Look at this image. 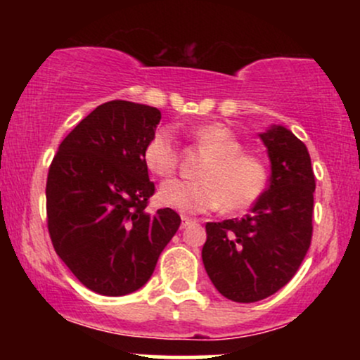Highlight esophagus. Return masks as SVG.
I'll return each instance as SVG.
<instances>
[{"mask_svg":"<svg viewBox=\"0 0 360 360\" xmlns=\"http://www.w3.org/2000/svg\"><path fill=\"white\" fill-rule=\"evenodd\" d=\"M193 223H196V220H193V218L189 217H183L181 218V229H186V226L193 225Z\"/></svg>","mask_w":360,"mask_h":360,"instance_id":"obj_1","label":"esophagus"}]
</instances>
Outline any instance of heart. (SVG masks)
<instances>
[{
    "label": "heart",
    "instance_id": "heart-1",
    "mask_svg": "<svg viewBox=\"0 0 360 360\" xmlns=\"http://www.w3.org/2000/svg\"><path fill=\"white\" fill-rule=\"evenodd\" d=\"M196 146L208 154L201 167V181H169L160 188L159 201L184 214L208 213L221 208L229 213L250 208L267 188L266 164L262 159L242 150V142L221 123L193 130ZM143 164L152 174L167 179L179 162L176 139L169 128H157L142 152Z\"/></svg>",
    "mask_w": 360,
    "mask_h": 360
}]
</instances>
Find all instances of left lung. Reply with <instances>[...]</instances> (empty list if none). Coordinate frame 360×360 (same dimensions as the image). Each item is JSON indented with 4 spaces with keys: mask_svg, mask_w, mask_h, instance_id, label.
Returning <instances> with one entry per match:
<instances>
[{
    "mask_svg": "<svg viewBox=\"0 0 360 360\" xmlns=\"http://www.w3.org/2000/svg\"><path fill=\"white\" fill-rule=\"evenodd\" d=\"M271 159V183L240 218L206 223L205 269L214 288L237 303H255L286 286L313 235L315 174L308 148L288 128L259 135Z\"/></svg>",
    "mask_w": 360,
    "mask_h": 360,
    "instance_id": "left-lung-1",
    "label": "left lung"
}]
</instances>
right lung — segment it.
I'll list each match as a JSON object with an SVG mask.
<instances>
[{
  "label": "right lung",
  "instance_id": "add662e5",
  "mask_svg": "<svg viewBox=\"0 0 360 360\" xmlns=\"http://www.w3.org/2000/svg\"><path fill=\"white\" fill-rule=\"evenodd\" d=\"M159 122L154 106L103 103L62 140L49 167L52 245L98 295L123 296L142 288L181 225L171 208L146 212L155 186L142 152Z\"/></svg>",
  "mask_w": 360,
  "mask_h": 360
}]
</instances>
